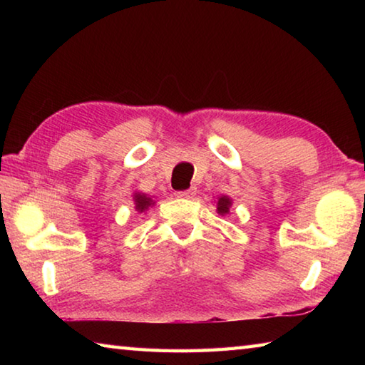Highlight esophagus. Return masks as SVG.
Here are the masks:
<instances>
[{"mask_svg":"<svg viewBox=\"0 0 365 365\" xmlns=\"http://www.w3.org/2000/svg\"><path fill=\"white\" fill-rule=\"evenodd\" d=\"M195 188H190V190H183V191H175V196L177 197H183V200H190V197L195 196Z\"/></svg>","mask_w":365,"mask_h":365,"instance_id":"obj_1","label":"esophagus"}]
</instances>
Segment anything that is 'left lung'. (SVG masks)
I'll return each mask as SVG.
<instances>
[{
  "mask_svg": "<svg viewBox=\"0 0 365 365\" xmlns=\"http://www.w3.org/2000/svg\"><path fill=\"white\" fill-rule=\"evenodd\" d=\"M215 205H217V209H215V211H217V214L224 217V215L230 214V207L233 205V201H232L230 196L222 195V196L217 197V202H215Z\"/></svg>",
  "mask_w": 365,
  "mask_h": 365,
  "instance_id": "8db88e82",
  "label": "left lung"
}]
</instances>
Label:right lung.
Listing matches in <instances>:
<instances>
[{"label":"right lung","instance_id":"obj_1","mask_svg":"<svg viewBox=\"0 0 365 365\" xmlns=\"http://www.w3.org/2000/svg\"><path fill=\"white\" fill-rule=\"evenodd\" d=\"M132 196H133L135 211H137L138 214H143V212H146L148 209H150V207H153L154 205H156V201L153 200V196L143 193V191H135V193H133Z\"/></svg>","mask_w":365,"mask_h":365}]
</instances>
